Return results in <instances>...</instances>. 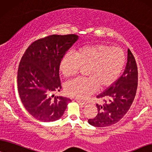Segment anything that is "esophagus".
<instances>
[{
  "mask_svg": "<svg viewBox=\"0 0 152 152\" xmlns=\"http://www.w3.org/2000/svg\"><path fill=\"white\" fill-rule=\"evenodd\" d=\"M77 102L79 104L81 105V106H86V105L87 104V102H83V101L77 100Z\"/></svg>",
  "mask_w": 152,
  "mask_h": 152,
  "instance_id": "obj_1",
  "label": "esophagus"
}]
</instances>
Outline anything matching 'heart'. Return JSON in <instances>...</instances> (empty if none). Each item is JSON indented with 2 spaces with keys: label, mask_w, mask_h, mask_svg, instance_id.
Instances as JSON below:
<instances>
[{
  "label": "heart",
  "mask_w": 152,
  "mask_h": 152,
  "mask_svg": "<svg viewBox=\"0 0 152 152\" xmlns=\"http://www.w3.org/2000/svg\"><path fill=\"white\" fill-rule=\"evenodd\" d=\"M126 57L122 50L105 44L80 48L75 55L67 53L62 57L59 70L65 77H71L86 69V78H76L66 83L64 91L68 96L85 99L97 90L110 87L124 69Z\"/></svg>",
  "instance_id": "b5f03b06"
}]
</instances>
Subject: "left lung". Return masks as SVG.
Instances as JSON below:
<instances>
[{
	"label": "left lung",
	"mask_w": 152,
	"mask_h": 152,
	"mask_svg": "<svg viewBox=\"0 0 152 152\" xmlns=\"http://www.w3.org/2000/svg\"><path fill=\"white\" fill-rule=\"evenodd\" d=\"M138 72L135 57L128 50L126 68L122 76L108 89L97 96L103 104L96 106L97 114L90 118L88 124L97 128L110 126L124 117L135 99L137 88Z\"/></svg>",
	"instance_id": "left-lung-1"
}]
</instances>
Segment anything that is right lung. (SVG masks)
Listing matches in <instances>:
<instances>
[{"instance_id":"add662e5","label":"right lung","mask_w":152,"mask_h":152,"mask_svg":"<svg viewBox=\"0 0 152 152\" xmlns=\"http://www.w3.org/2000/svg\"><path fill=\"white\" fill-rule=\"evenodd\" d=\"M78 36L52 35L34 41L21 59L17 72V88L21 101L37 120L51 122L64 114L71 99L51 96L62 88L59 64Z\"/></svg>"}]
</instances>
